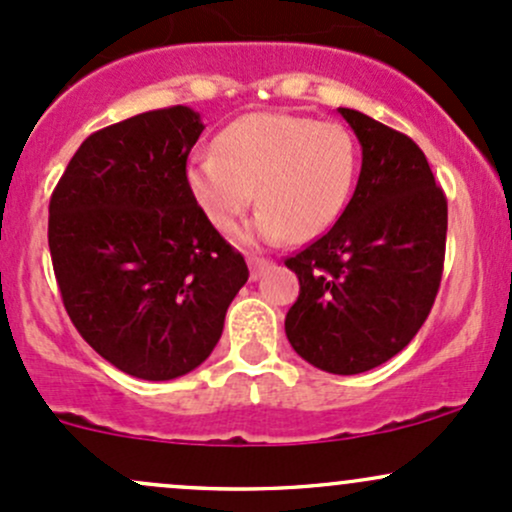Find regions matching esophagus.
I'll list each match as a JSON object with an SVG mask.
<instances>
[{
  "label": "esophagus",
  "mask_w": 512,
  "mask_h": 512,
  "mask_svg": "<svg viewBox=\"0 0 512 512\" xmlns=\"http://www.w3.org/2000/svg\"><path fill=\"white\" fill-rule=\"evenodd\" d=\"M247 267H250V279L257 282L262 277V272L269 267V262L262 260V257H247Z\"/></svg>",
  "instance_id": "esophagus-1"
}]
</instances>
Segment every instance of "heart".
<instances>
[{
	"label": "heart",
	"instance_id": "obj_1",
	"mask_svg": "<svg viewBox=\"0 0 512 512\" xmlns=\"http://www.w3.org/2000/svg\"><path fill=\"white\" fill-rule=\"evenodd\" d=\"M357 145L340 123L294 114H247L223 128L216 153L189 162V194L211 226L230 233L255 201L262 206L245 245L311 240L347 206Z\"/></svg>",
	"mask_w": 512,
	"mask_h": 512
}]
</instances>
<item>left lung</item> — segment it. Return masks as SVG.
<instances>
[{"label":"left lung","instance_id":"1","mask_svg":"<svg viewBox=\"0 0 512 512\" xmlns=\"http://www.w3.org/2000/svg\"><path fill=\"white\" fill-rule=\"evenodd\" d=\"M338 114L362 145V170L338 223L286 260L301 291L284 330L308 364L350 376L389 362L428 318L445 262L447 199L411 138L362 111Z\"/></svg>","mask_w":512,"mask_h":512}]
</instances>
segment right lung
I'll list each match as a JSON object with an SVG mask.
<instances>
[{"label": "right lung", "mask_w": 512, "mask_h": 512, "mask_svg": "<svg viewBox=\"0 0 512 512\" xmlns=\"http://www.w3.org/2000/svg\"><path fill=\"white\" fill-rule=\"evenodd\" d=\"M201 131L189 106L101 128L50 196L48 245L67 316L136 379L199 367L250 277L189 194L187 157Z\"/></svg>", "instance_id": "right-lung-1"}]
</instances>
